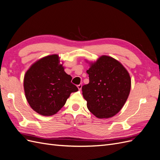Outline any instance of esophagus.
<instances>
[{"instance_id": "esophagus-1", "label": "esophagus", "mask_w": 160, "mask_h": 160, "mask_svg": "<svg viewBox=\"0 0 160 160\" xmlns=\"http://www.w3.org/2000/svg\"><path fill=\"white\" fill-rule=\"evenodd\" d=\"M77 87H78V90H80L82 89V84H80L79 85H78V86H77Z\"/></svg>"}]
</instances>
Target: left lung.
<instances>
[{
    "label": "left lung",
    "mask_w": 160,
    "mask_h": 160,
    "mask_svg": "<svg viewBox=\"0 0 160 160\" xmlns=\"http://www.w3.org/2000/svg\"><path fill=\"white\" fill-rule=\"evenodd\" d=\"M90 64L86 71L90 82L82 88L88 109L98 118L113 117L130 94V74L119 61L108 56H101Z\"/></svg>",
    "instance_id": "1"
}]
</instances>
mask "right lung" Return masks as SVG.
<instances>
[{
    "mask_svg": "<svg viewBox=\"0 0 160 160\" xmlns=\"http://www.w3.org/2000/svg\"><path fill=\"white\" fill-rule=\"evenodd\" d=\"M71 80V76L65 72L60 64L58 55L46 56L35 62L26 72V98L38 114L52 116L64 106L72 92L78 90Z\"/></svg>",
    "mask_w": 160,
    "mask_h": 160,
    "instance_id": "add662e5",
    "label": "right lung"
}]
</instances>
